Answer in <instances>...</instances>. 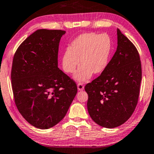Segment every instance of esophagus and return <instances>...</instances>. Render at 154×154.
Returning a JSON list of instances; mask_svg holds the SVG:
<instances>
[{"instance_id": "1", "label": "esophagus", "mask_w": 154, "mask_h": 154, "mask_svg": "<svg viewBox=\"0 0 154 154\" xmlns=\"http://www.w3.org/2000/svg\"><path fill=\"white\" fill-rule=\"evenodd\" d=\"M77 87H78V89H79V91H82L84 89V85H82V83L78 84Z\"/></svg>"}]
</instances>
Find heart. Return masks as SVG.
<instances>
[{
    "mask_svg": "<svg viewBox=\"0 0 154 154\" xmlns=\"http://www.w3.org/2000/svg\"><path fill=\"white\" fill-rule=\"evenodd\" d=\"M112 51V42L107 35L96 33L80 34L64 51L62 64L64 71L72 74L79 65L75 74L79 81H85L92 74L99 75L107 68Z\"/></svg>",
    "mask_w": 154,
    "mask_h": 154,
    "instance_id": "obj_1",
    "label": "heart"
}]
</instances>
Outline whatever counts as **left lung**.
Wrapping results in <instances>:
<instances>
[{"label": "left lung", "mask_w": 154, "mask_h": 154, "mask_svg": "<svg viewBox=\"0 0 154 154\" xmlns=\"http://www.w3.org/2000/svg\"><path fill=\"white\" fill-rule=\"evenodd\" d=\"M116 51L105 70L87 83V109L91 119L105 128L122 125L138 104L142 79L140 55L134 45L117 29Z\"/></svg>", "instance_id": "8db88e82"}]
</instances>
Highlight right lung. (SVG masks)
Wrapping results in <instances>:
<instances>
[{"mask_svg":"<svg viewBox=\"0 0 154 154\" xmlns=\"http://www.w3.org/2000/svg\"><path fill=\"white\" fill-rule=\"evenodd\" d=\"M65 31L38 29L14 54L11 71L16 106L33 126L47 129L65 116L77 94L75 81L58 67L59 42Z\"/></svg>","mask_w":154,"mask_h":154,"instance_id":"right-lung-1","label":"right lung"}]
</instances>
